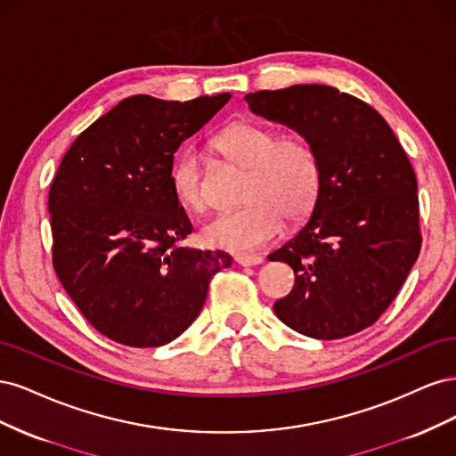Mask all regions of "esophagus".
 I'll list each match as a JSON object with an SVG mask.
<instances>
[{"label":"esophagus","mask_w":456,"mask_h":456,"mask_svg":"<svg viewBox=\"0 0 456 456\" xmlns=\"http://www.w3.org/2000/svg\"><path fill=\"white\" fill-rule=\"evenodd\" d=\"M233 260H236V265H240V266H256L265 262V258L258 255H238Z\"/></svg>","instance_id":"esophagus-1"}]
</instances>
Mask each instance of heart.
I'll return each mask as SVG.
<instances>
[{"mask_svg": "<svg viewBox=\"0 0 456 456\" xmlns=\"http://www.w3.org/2000/svg\"><path fill=\"white\" fill-rule=\"evenodd\" d=\"M213 146L232 165L245 171L240 201L243 207L220 213L207 223L200 238L207 247L249 253L266 245L287 223L305 220L322 194V161L305 136L280 134L262 123L240 119L218 131ZM176 201L190 211L207 207L201 163L186 151L171 169Z\"/></svg>", "mask_w": 456, "mask_h": 456, "instance_id": "b5f03b06", "label": "heart"}]
</instances>
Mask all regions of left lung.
Here are the masks:
<instances>
[{"instance_id":"obj_1","label":"left lung","mask_w":456,"mask_h":456,"mask_svg":"<svg viewBox=\"0 0 456 456\" xmlns=\"http://www.w3.org/2000/svg\"><path fill=\"white\" fill-rule=\"evenodd\" d=\"M251 112L308 139L322 161V194L293 240L268 258L295 287L273 312L300 335L335 340L375 323L420 253L417 176L388 123L329 86L245 94Z\"/></svg>"}]
</instances>
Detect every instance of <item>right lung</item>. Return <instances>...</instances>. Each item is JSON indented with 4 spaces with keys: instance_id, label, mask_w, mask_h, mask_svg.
Wrapping results in <instances>:
<instances>
[{
    "instance_id": "obj_1",
    "label": "right lung",
    "mask_w": 456,
    "mask_h": 456,
    "mask_svg": "<svg viewBox=\"0 0 456 456\" xmlns=\"http://www.w3.org/2000/svg\"><path fill=\"white\" fill-rule=\"evenodd\" d=\"M230 93L134 94L81 133L49 190L53 266L86 320L119 344H169L200 315L224 251L181 245L191 223L171 188L175 151Z\"/></svg>"
}]
</instances>
